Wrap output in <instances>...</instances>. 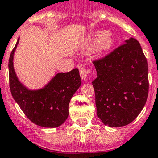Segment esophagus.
Masks as SVG:
<instances>
[{
  "label": "esophagus",
  "mask_w": 158,
  "mask_h": 158,
  "mask_svg": "<svg viewBox=\"0 0 158 158\" xmlns=\"http://www.w3.org/2000/svg\"><path fill=\"white\" fill-rule=\"evenodd\" d=\"M90 70L87 69V68H81L80 69H79V74H80L81 78L85 81L87 80V77H88L89 75H90Z\"/></svg>",
  "instance_id": "1"
}]
</instances>
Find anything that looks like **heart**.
Masks as SVG:
<instances>
[{"instance_id": "heart-1", "label": "heart", "mask_w": 158, "mask_h": 158, "mask_svg": "<svg viewBox=\"0 0 158 158\" xmlns=\"http://www.w3.org/2000/svg\"><path fill=\"white\" fill-rule=\"evenodd\" d=\"M90 43L95 44V50L102 53L111 48L115 43V39L110 31H97L90 38Z\"/></svg>"}]
</instances>
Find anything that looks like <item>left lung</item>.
Returning <instances> with one entry per match:
<instances>
[{
	"label": "left lung",
	"instance_id": "obj_1",
	"mask_svg": "<svg viewBox=\"0 0 158 158\" xmlns=\"http://www.w3.org/2000/svg\"><path fill=\"white\" fill-rule=\"evenodd\" d=\"M93 64L97 71L92 82L97 116L110 127L132 123L149 93L147 60L139 42L130 38Z\"/></svg>",
	"mask_w": 158,
	"mask_h": 158
}]
</instances>
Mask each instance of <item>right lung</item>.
Listing matches in <instances>:
<instances>
[{"mask_svg":"<svg viewBox=\"0 0 158 158\" xmlns=\"http://www.w3.org/2000/svg\"><path fill=\"white\" fill-rule=\"evenodd\" d=\"M19 39L9 60V87L14 100L30 121L40 127L55 128L68 117L71 97L81 85L78 68L56 74L43 88L29 90L19 81L13 68V56Z\"/></svg>","mask_w":158,"mask_h":158,"instance_id":"add662e5","label":"right lung"}]
</instances>
